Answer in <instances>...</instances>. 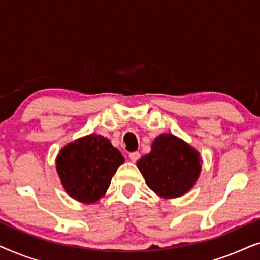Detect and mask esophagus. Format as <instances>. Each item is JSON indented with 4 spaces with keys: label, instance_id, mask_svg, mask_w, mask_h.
Returning a JSON list of instances; mask_svg holds the SVG:
<instances>
[{
    "label": "esophagus",
    "instance_id": "obj_1",
    "mask_svg": "<svg viewBox=\"0 0 260 260\" xmlns=\"http://www.w3.org/2000/svg\"><path fill=\"white\" fill-rule=\"evenodd\" d=\"M140 157H141V154L138 151H134V152H130V154H129V158L133 162L138 161V159H140Z\"/></svg>",
    "mask_w": 260,
    "mask_h": 260
}]
</instances>
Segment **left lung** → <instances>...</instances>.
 Segmentation results:
<instances>
[{"label":"left lung","instance_id":"left-lung-1","mask_svg":"<svg viewBox=\"0 0 260 260\" xmlns=\"http://www.w3.org/2000/svg\"><path fill=\"white\" fill-rule=\"evenodd\" d=\"M137 167L145 183L158 197L173 199L190 190L201 172L200 154L172 134L155 138L151 151L142 156Z\"/></svg>","mask_w":260,"mask_h":260}]
</instances>
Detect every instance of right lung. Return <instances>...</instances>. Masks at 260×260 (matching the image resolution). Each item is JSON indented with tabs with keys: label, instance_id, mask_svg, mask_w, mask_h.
<instances>
[{
	"label": "right lung",
	"instance_id": "add662e5",
	"mask_svg": "<svg viewBox=\"0 0 260 260\" xmlns=\"http://www.w3.org/2000/svg\"><path fill=\"white\" fill-rule=\"evenodd\" d=\"M123 162L122 154L108 138L91 134L60 150L56 172L71 198L93 204L104 197L112 176Z\"/></svg>",
	"mask_w": 260,
	"mask_h": 260
}]
</instances>
